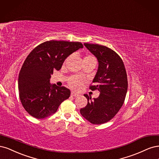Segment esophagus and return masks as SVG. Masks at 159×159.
Returning a JSON list of instances; mask_svg holds the SVG:
<instances>
[{"label": "esophagus", "instance_id": "1", "mask_svg": "<svg viewBox=\"0 0 159 159\" xmlns=\"http://www.w3.org/2000/svg\"><path fill=\"white\" fill-rule=\"evenodd\" d=\"M70 95L72 96H74V97H78V96H79V94H77V93H74V92H71V94H70Z\"/></svg>", "mask_w": 159, "mask_h": 159}]
</instances>
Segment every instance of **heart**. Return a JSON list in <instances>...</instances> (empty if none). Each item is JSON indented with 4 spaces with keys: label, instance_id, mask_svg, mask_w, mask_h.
<instances>
[{
    "label": "heart",
    "instance_id": "1",
    "mask_svg": "<svg viewBox=\"0 0 159 159\" xmlns=\"http://www.w3.org/2000/svg\"><path fill=\"white\" fill-rule=\"evenodd\" d=\"M84 61H92V62L96 63V59L94 55L91 54L86 55L84 58ZM68 83L71 89L75 90H79L84 83L83 79L79 76L73 75L70 76L68 79Z\"/></svg>",
    "mask_w": 159,
    "mask_h": 159
}]
</instances>
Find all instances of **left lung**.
Listing matches in <instances>:
<instances>
[{
    "label": "left lung",
    "instance_id": "obj_1",
    "mask_svg": "<svg viewBox=\"0 0 159 159\" xmlns=\"http://www.w3.org/2000/svg\"><path fill=\"white\" fill-rule=\"evenodd\" d=\"M84 45L98 61L93 80L94 84H90L89 89L98 90L100 94L94 100L84 94L88 104L80 112L91 124L100 125L113 118L124 104L128 87L127 73L121 58L114 50L98 44Z\"/></svg>",
    "mask_w": 159,
    "mask_h": 159
}]
</instances>
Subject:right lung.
Listing matches in <instances>:
<instances>
[{"mask_svg":"<svg viewBox=\"0 0 159 159\" xmlns=\"http://www.w3.org/2000/svg\"><path fill=\"white\" fill-rule=\"evenodd\" d=\"M83 48L80 42L50 40L38 45L28 55L19 73L18 90L21 103L30 116L43 119L55 114L69 98V89L52 85L49 79L69 55Z\"/></svg>","mask_w":159,"mask_h":159,"instance_id":"right-lung-1","label":"right lung"}]
</instances>
